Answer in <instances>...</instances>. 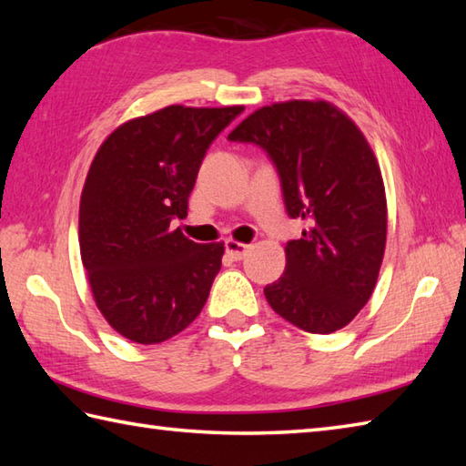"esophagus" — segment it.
<instances>
[{
    "mask_svg": "<svg viewBox=\"0 0 466 466\" xmlns=\"http://www.w3.org/2000/svg\"><path fill=\"white\" fill-rule=\"evenodd\" d=\"M250 246L248 244H242V242H236V240H226V254L230 256L232 260H242L246 252H248Z\"/></svg>",
    "mask_w": 466,
    "mask_h": 466,
    "instance_id": "obj_1",
    "label": "esophagus"
}]
</instances>
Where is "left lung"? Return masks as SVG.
<instances>
[{"label":"left lung","instance_id":"8db88e82","mask_svg":"<svg viewBox=\"0 0 466 466\" xmlns=\"http://www.w3.org/2000/svg\"><path fill=\"white\" fill-rule=\"evenodd\" d=\"M228 140L268 154L286 212L309 224L286 244V270L266 300L300 330H340L369 302L386 244L384 184L369 142L339 107L309 100L264 106Z\"/></svg>","mask_w":466,"mask_h":466}]
</instances>
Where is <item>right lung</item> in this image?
<instances>
[{"instance_id": "1", "label": "right lung", "mask_w": 466, "mask_h": 466, "mask_svg": "<svg viewBox=\"0 0 466 466\" xmlns=\"http://www.w3.org/2000/svg\"><path fill=\"white\" fill-rule=\"evenodd\" d=\"M242 106L184 107L114 130L87 172L80 252L94 300L116 332L137 344L172 339L208 300L224 244L187 240L186 218L206 150Z\"/></svg>"}]
</instances>
